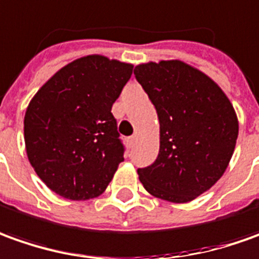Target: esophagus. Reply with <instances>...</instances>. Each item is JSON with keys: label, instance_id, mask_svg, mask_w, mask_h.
Returning <instances> with one entry per match:
<instances>
[{"label": "esophagus", "instance_id": "esophagus-1", "mask_svg": "<svg viewBox=\"0 0 259 259\" xmlns=\"http://www.w3.org/2000/svg\"><path fill=\"white\" fill-rule=\"evenodd\" d=\"M135 141H137V135H133V137H130V138H128V145H130V147H134Z\"/></svg>", "mask_w": 259, "mask_h": 259}]
</instances>
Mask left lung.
I'll return each mask as SVG.
<instances>
[{
  "mask_svg": "<svg viewBox=\"0 0 259 259\" xmlns=\"http://www.w3.org/2000/svg\"><path fill=\"white\" fill-rule=\"evenodd\" d=\"M134 74L159 118V153L138 169L141 183L162 200H194L214 186L234 153V107L213 78L178 59L141 63Z\"/></svg>",
  "mask_w": 259,
  "mask_h": 259,
  "instance_id": "1",
  "label": "left lung"
}]
</instances>
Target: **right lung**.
Instances as JSON below:
<instances>
[{
    "label": "right lung",
    "mask_w": 259,
    "mask_h": 259,
    "mask_svg": "<svg viewBox=\"0 0 259 259\" xmlns=\"http://www.w3.org/2000/svg\"><path fill=\"white\" fill-rule=\"evenodd\" d=\"M134 65L103 55L63 66L32 97L24 118L25 149L46 186L69 200L103 193L124 160L114 101Z\"/></svg>",
    "instance_id": "right-lung-1"
}]
</instances>
